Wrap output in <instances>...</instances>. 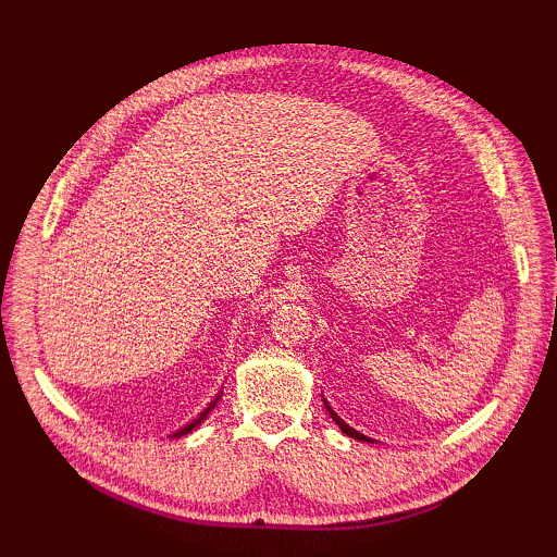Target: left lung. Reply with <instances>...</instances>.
I'll return each mask as SVG.
<instances>
[{
  "instance_id": "obj_1",
  "label": "left lung",
  "mask_w": 557,
  "mask_h": 557,
  "mask_svg": "<svg viewBox=\"0 0 557 557\" xmlns=\"http://www.w3.org/2000/svg\"><path fill=\"white\" fill-rule=\"evenodd\" d=\"M323 405H325V409H327V413H330V417H333V421H335V423L339 425V431H342V433H345V435H349V437H354V441H363V443H371V437H369V435H363V433H359V431H354L349 423H345V421H342V419L337 417V413L333 411V407H330V405H327V399H325V397H323Z\"/></svg>"
}]
</instances>
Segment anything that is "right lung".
I'll list each match as a JSON object with an SVG mask.
<instances>
[{
  "label": "right lung",
  "instance_id": "1",
  "mask_svg": "<svg viewBox=\"0 0 557 557\" xmlns=\"http://www.w3.org/2000/svg\"><path fill=\"white\" fill-rule=\"evenodd\" d=\"M220 397H222V389H220V393L215 395V399H212V401H210V405H208V407H206L203 411H200V413H198V417H196V419H191V421H188L186 425H182V429H180V431H174V433H172L170 437H182V435H186V433H191L194 429H198V425H200V423H203V421L208 419V413H210L212 409H215V407H218V401H220Z\"/></svg>",
  "mask_w": 557,
  "mask_h": 557
}]
</instances>
